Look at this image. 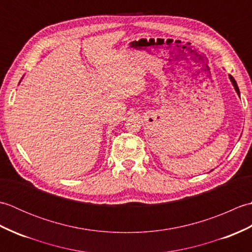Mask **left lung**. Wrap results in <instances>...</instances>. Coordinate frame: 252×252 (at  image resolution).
I'll return each mask as SVG.
<instances>
[{"label": "left lung", "instance_id": "8db88e82", "mask_svg": "<svg viewBox=\"0 0 252 252\" xmlns=\"http://www.w3.org/2000/svg\"><path fill=\"white\" fill-rule=\"evenodd\" d=\"M228 78H229V80H231V82H232V84H233V87H234V89H235V91H236V93H237V95L239 96L240 97V92H239V89H238V85H237V83H236V81H235V79L231 76V74H229L228 76Z\"/></svg>", "mask_w": 252, "mask_h": 252}]
</instances>
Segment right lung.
<instances>
[{
  "label": "right lung",
  "instance_id": "1",
  "mask_svg": "<svg viewBox=\"0 0 252 252\" xmlns=\"http://www.w3.org/2000/svg\"><path fill=\"white\" fill-rule=\"evenodd\" d=\"M21 79H23V78H21ZM19 83H20V82H19Z\"/></svg>",
  "mask_w": 252,
  "mask_h": 252
}]
</instances>
